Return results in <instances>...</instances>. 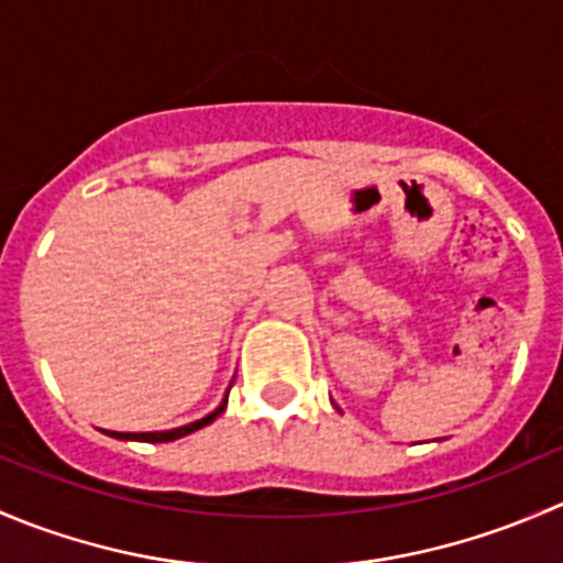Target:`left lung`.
Instances as JSON below:
<instances>
[{
	"instance_id": "8db88e82",
	"label": "left lung",
	"mask_w": 563,
	"mask_h": 563,
	"mask_svg": "<svg viewBox=\"0 0 563 563\" xmlns=\"http://www.w3.org/2000/svg\"><path fill=\"white\" fill-rule=\"evenodd\" d=\"M334 408H338V406H334ZM338 411H340V408H338Z\"/></svg>"
}]
</instances>
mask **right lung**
<instances>
[{
  "label": "right lung",
  "instance_id": "right-lung-1",
  "mask_svg": "<svg viewBox=\"0 0 563 563\" xmlns=\"http://www.w3.org/2000/svg\"><path fill=\"white\" fill-rule=\"evenodd\" d=\"M229 389H231V387H229ZM225 406H229V391H225L223 402H220V406L214 408L212 413H207V417L196 419V422L181 424V428L152 430V433H117V430H106V435H111V439H119V441H150V444H166V441L185 439V435H190V433H196V430H201V428H207V424H212L214 419H218L220 413L225 411Z\"/></svg>",
  "mask_w": 563,
  "mask_h": 563
}]
</instances>
